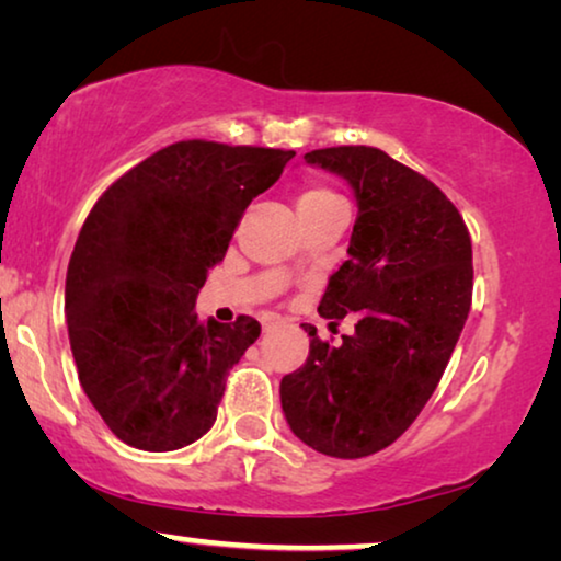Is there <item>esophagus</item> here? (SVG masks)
<instances>
[{"instance_id": "1", "label": "esophagus", "mask_w": 561, "mask_h": 561, "mask_svg": "<svg viewBox=\"0 0 561 561\" xmlns=\"http://www.w3.org/2000/svg\"><path fill=\"white\" fill-rule=\"evenodd\" d=\"M278 324H280L278 317H267V319H263V329H265V332H271V329H275Z\"/></svg>"}]
</instances>
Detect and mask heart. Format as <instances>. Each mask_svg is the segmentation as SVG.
<instances>
[{
  "mask_svg": "<svg viewBox=\"0 0 561 561\" xmlns=\"http://www.w3.org/2000/svg\"><path fill=\"white\" fill-rule=\"evenodd\" d=\"M334 204H342V198L336 196L332 188L324 186V183L306 181L304 186L298 188V196H296L298 214H313V211L329 209V206H334Z\"/></svg>",
  "mask_w": 561,
  "mask_h": 561,
  "instance_id": "1",
  "label": "heart"
}]
</instances>
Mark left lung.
<instances>
[{"label":"left lung","instance_id":"obj_1","mask_svg":"<svg viewBox=\"0 0 561 561\" xmlns=\"http://www.w3.org/2000/svg\"><path fill=\"white\" fill-rule=\"evenodd\" d=\"M306 163L342 175L357 221L347 255L321 296L329 324L357 319L340 344L321 342L280 380L298 439L321 455L357 459L386 449L439 386L472 304V242L462 214L426 175L378 148L311 150Z\"/></svg>","mask_w":561,"mask_h":561}]
</instances>
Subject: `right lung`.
<instances>
[{"label": "right lung", "instance_id": "right-lung-1", "mask_svg": "<svg viewBox=\"0 0 561 561\" xmlns=\"http://www.w3.org/2000/svg\"><path fill=\"white\" fill-rule=\"evenodd\" d=\"M294 156L181 140L129 168L89 211L66 275L68 340L83 393L129 447L181 449L217 421L227 373L260 324L202 321L196 296L244 209Z\"/></svg>", "mask_w": 561, "mask_h": 561}]
</instances>
